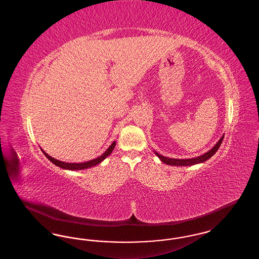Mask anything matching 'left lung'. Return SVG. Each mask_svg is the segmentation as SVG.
Listing matches in <instances>:
<instances>
[{
	"instance_id": "8db88e82",
	"label": "left lung",
	"mask_w": 259,
	"mask_h": 259,
	"mask_svg": "<svg viewBox=\"0 0 259 259\" xmlns=\"http://www.w3.org/2000/svg\"><path fill=\"white\" fill-rule=\"evenodd\" d=\"M223 138L224 135L222 136V138L219 140V142L214 145V147L209 149L208 152L197 156V157H193V158H187V159H176V158H169V157H165L163 155L159 154L158 152H156L154 150V153L157 155V157L160 159L163 163L167 164V165H172V166H192V165H195V164H199V163H203L205 161L209 159L217 151L218 149L221 147L222 145V141H223Z\"/></svg>"
}]
</instances>
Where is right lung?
Masks as SVG:
<instances>
[{"mask_svg":"<svg viewBox=\"0 0 259 259\" xmlns=\"http://www.w3.org/2000/svg\"><path fill=\"white\" fill-rule=\"evenodd\" d=\"M115 145H116V143H115V141H114V142L111 144V146L109 147V148H108L101 156H99V157L95 158V159H92V160L83 162V163H67V162H64V161L57 160V159H55V158L50 156L44 149H41V148H40V149H41L42 153L47 156V158H48L49 160H50V162H52L54 165L60 167L62 169H65V170L76 171V170H84V169L91 168V167H94V166L100 164L102 161L105 160V159L111 154V152H112V150L114 149Z\"/></svg>","mask_w":259,"mask_h":259,"instance_id":"obj_1","label":"right lung"}]
</instances>
